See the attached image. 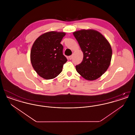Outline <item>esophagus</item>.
Returning a JSON list of instances; mask_svg holds the SVG:
<instances>
[{
  "instance_id": "34e87169",
  "label": "esophagus",
  "mask_w": 135,
  "mask_h": 135,
  "mask_svg": "<svg viewBox=\"0 0 135 135\" xmlns=\"http://www.w3.org/2000/svg\"><path fill=\"white\" fill-rule=\"evenodd\" d=\"M72 57H73V56H72V55H71V56H70L69 57V60H71V59H72Z\"/></svg>"
}]
</instances>
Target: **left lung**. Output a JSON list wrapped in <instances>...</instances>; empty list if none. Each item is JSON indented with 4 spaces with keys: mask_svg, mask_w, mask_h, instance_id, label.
<instances>
[{
    "mask_svg": "<svg viewBox=\"0 0 135 135\" xmlns=\"http://www.w3.org/2000/svg\"><path fill=\"white\" fill-rule=\"evenodd\" d=\"M84 58L76 70L84 79L94 80L101 76L108 69L112 51L108 40L96 30H81L73 32Z\"/></svg>",
    "mask_w": 135,
    "mask_h": 135,
    "instance_id": "left-lung-1",
    "label": "left lung"
}]
</instances>
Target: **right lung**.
I'll list each match as a JSON object with an SVG mask.
<instances>
[{"label": "right lung", "mask_w": 135, "mask_h": 135, "mask_svg": "<svg viewBox=\"0 0 135 135\" xmlns=\"http://www.w3.org/2000/svg\"><path fill=\"white\" fill-rule=\"evenodd\" d=\"M65 32L51 31L40 35L32 45L30 60L32 67L40 77L51 79L62 72L67 59L60 42Z\"/></svg>", "instance_id": "right-lung-1"}]
</instances>
